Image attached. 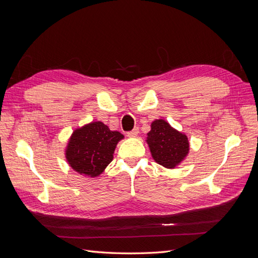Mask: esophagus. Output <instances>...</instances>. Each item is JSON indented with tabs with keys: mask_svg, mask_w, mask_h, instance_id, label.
<instances>
[{
	"mask_svg": "<svg viewBox=\"0 0 258 258\" xmlns=\"http://www.w3.org/2000/svg\"><path fill=\"white\" fill-rule=\"evenodd\" d=\"M138 135H139V128H134L131 131L127 132V136L129 138H136L138 137Z\"/></svg>",
	"mask_w": 258,
	"mask_h": 258,
	"instance_id": "esophagus-1",
	"label": "esophagus"
}]
</instances>
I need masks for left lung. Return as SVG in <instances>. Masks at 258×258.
Returning a JSON list of instances; mask_svg holds the SVG:
<instances>
[{
    "label": "left lung",
    "instance_id": "obj_1",
    "mask_svg": "<svg viewBox=\"0 0 258 258\" xmlns=\"http://www.w3.org/2000/svg\"><path fill=\"white\" fill-rule=\"evenodd\" d=\"M146 142L154 160L167 169L177 167L189 152L186 135L172 128L163 119L152 122Z\"/></svg>",
    "mask_w": 258,
    "mask_h": 258
}]
</instances>
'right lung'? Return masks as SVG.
<instances>
[{
	"mask_svg": "<svg viewBox=\"0 0 258 258\" xmlns=\"http://www.w3.org/2000/svg\"><path fill=\"white\" fill-rule=\"evenodd\" d=\"M123 139L101 121H92L73 131L66 148L67 161L74 171L97 177L113 160L117 143Z\"/></svg>",
	"mask_w": 258,
	"mask_h": 258,
	"instance_id": "1",
	"label": "right lung"
}]
</instances>
